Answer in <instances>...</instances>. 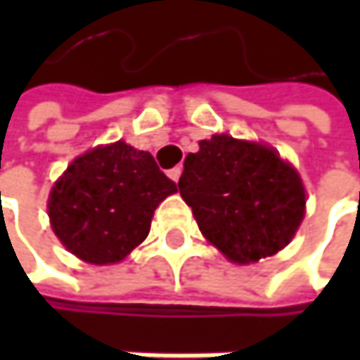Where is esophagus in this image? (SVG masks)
<instances>
[{
    "instance_id": "34e87169",
    "label": "esophagus",
    "mask_w": 360,
    "mask_h": 360,
    "mask_svg": "<svg viewBox=\"0 0 360 360\" xmlns=\"http://www.w3.org/2000/svg\"><path fill=\"white\" fill-rule=\"evenodd\" d=\"M181 171H183L181 167H175V169H171V171H169V177H171V179L177 183V181H179V177H181Z\"/></svg>"
}]
</instances>
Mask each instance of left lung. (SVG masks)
Here are the masks:
<instances>
[{"label": "left lung", "instance_id": "1", "mask_svg": "<svg viewBox=\"0 0 360 360\" xmlns=\"http://www.w3.org/2000/svg\"><path fill=\"white\" fill-rule=\"evenodd\" d=\"M179 191L202 236L238 264L285 248L304 219L298 171L277 150L231 135L202 139L185 156Z\"/></svg>", "mask_w": 360, "mask_h": 360}]
</instances>
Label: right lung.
Masks as SVG:
<instances>
[{"label":"right lung","mask_w":360,"mask_h":360,"mask_svg":"<svg viewBox=\"0 0 360 360\" xmlns=\"http://www.w3.org/2000/svg\"><path fill=\"white\" fill-rule=\"evenodd\" d=\"M175 191L150 152L114 141L75 158L53 183L49 223L77 258L112 264L148 238L154 210Z\"/></svg>","instance_id":"obj_1"}]
</instances>
